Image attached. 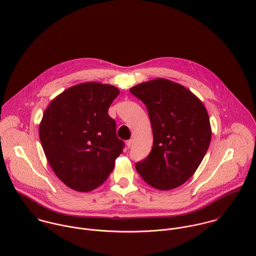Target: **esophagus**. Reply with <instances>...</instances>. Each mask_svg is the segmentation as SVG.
Masks as SVG:
<instances>
[{
    "label": "esophagus",
    "instance_id": "34e87169",
    "mask_svg": "<svg viewBox=\"0 0 256 256\" xmlns=\"http://www.w3.org/2000/svg\"><path fill=\"white\" fill-rule=\"evenodd\" d=\"M132 140H126V146H128V148H130V146H132Z\"/></svg>",
    "mask_w": 256,
    "mask_h": 256
}]
</instances>
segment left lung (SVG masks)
<instances>
[{"label": "left lung", "mask_w": 256, "mask_h": 256, "mask_svg": "<svg viewBox=\"0 0 256 256\" xmlns=\"http://www.w3.org/2000/svg\"><path fill=\"white\" fill-rule=\"evenodd\" d=\"M130 92L146 104L154 136L150 154L136 164L138 175L160 191L178 188L195 174L211 142L205 106L183 85L164 78Z\"/></svg>", "instance_id": "left-lung-1"}]
</instances>
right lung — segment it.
Here are the masks:
<instances>
[{
    "label": "right lung",
    "instance_id": "add662e5",
    "mask_svg": "<svg viewBox=\"0 0 256 256\" xmlns=\"http://www.w3.org/2000/svg\"><path fill=\"white\" fill-rule=\"evenodd\" d=\"M120 94L100 82L79 83L48 104L39 136L55 175L70 189L90 192L100 187L122 152L116 122L108 112Z\"/></svg>",
    "mask_w": 256,
    "mask_h": 256
}]
</instances>
